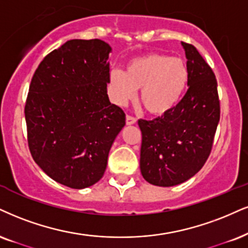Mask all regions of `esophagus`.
<instances>
[{
  "label": "esophagus",
  "instance_id": "1",
  "mask_svg": "<svg viewBox=\"0 0 248 248\" xmlns=\"http://www.w3.org/2000/svg\"><path fill=\"white\" fill-rule=\"evenodd\" d=\"M137 122V119L133 117V116H131V115H126V124L127 125H132V124H134Z\"/></svg>",
  "mask_w": 248,
  "mask_h": 248
}]
</instances>
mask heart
Returning a JSON list of instances; mask_svg holds the SVG:
<instances>
[{
	"label": "heart",
	"mask_w": 248,
	"mask_h": 248,
	"mask_svg": "<svg viewBox=\"0 0 248 248\" xmlns=\"http://www.w3.org/2000/svg\"><path fill=\"white\" fill-rule=\"evenodd\" d=\"M188 70L183 60L160 53L134 57L125 72L114 70L110 75L114 99L124 105L140 88V103L152 115H162L175 107L186 90Z\"/></svg>",
	"instance_id": "heart-1"
}]
</instances>
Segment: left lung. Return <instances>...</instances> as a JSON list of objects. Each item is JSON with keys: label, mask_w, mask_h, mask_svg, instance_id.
<instances>
[{"label": "left lung", "mask_w": 248, "mask_h": 248, "mask_svg": "<svg viewBox=\"0 0 248 248\" xmlns=\"http://www.w3.org/2000/svg\"><path fill=\"white\" fill-rule=\"evenodd\" d=\"M182 45L188 70L185 95L161 117L138 121L141 175L163 187L184 183L203 167L221 114L215 73L193 45Z\"/></svg>", "instance_id": "obj_1"}]
</instances>
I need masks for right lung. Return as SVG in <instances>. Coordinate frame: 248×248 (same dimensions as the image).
Returning a JSON list of instances; mask_svg holds the SVG:
<instances>
[{"mask_svg": "<svg viewBox=\"0 0 248 248\" xmlns=\"http://www.w3.org/2000/svg\"><path fill=\"white\" fill-rule=\"evenodd\" d=\"M111 51L99 39L70 40L47 55L31 80L27 142L35 163L60 184L85 188L102 178L125 114L110 103Z\"/></svg>", "mask_w": 248, "mask_h": 248, "instance_id": "add662e5", "label": "right lung"}]
</instances>
